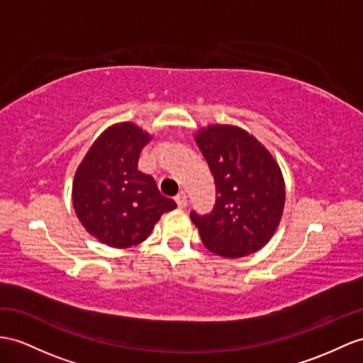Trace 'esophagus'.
Listing matches in <instances>:
<instances>
[{
	"instance_id": "esophagus-1",
	"label": "esophagus",
	"mask_w": 363,
	"mask_h": 363,
	"mask_svg": "<svg viewBox=\"0 0 363 363\" xmlns=\"http://www.w3.org/2000/svg\"><path fill=\"white\" fill-rule=\"evenodd\" d=\"M175 203H177V206L179 208H184L188 205V197H186V192H179V196L175 197Z\"/></svg>"
}]
</instances>
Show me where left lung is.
Returning a JSON list of instances; mask_svg holds the SVG:
<instances>
[{
  "label": "left lung",
  "mask_w": 363,
  "mask_h": 363,
  "mask_svg": "<svg viewBox=\"0 0 363 363\" xmlns=\"http://www.w3.org/2000/svg\"><path fill=\"white\" fill-rule=\"evenodd\" d=\"M216 183L209 216L191 212L201 242L220 257L238 259L262 250L285 208V180L272 154L248 130L209 125L194 135Z\"/></svg>",
  "instance_id": "obj_1"
}]
</instances>
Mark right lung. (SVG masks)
Returning <instances> with one entry per match:
<instances>
[{
  "label": "right lung",
  "instance_id": "add662e5",
  "mask_svg": "<svg viewBox=\"0 0 363 363\" xmlns=\"http://www.w3.org/2000/svg\"><path fill=\"white\" fill-rule=\"evenodd\" d=\"M151 138L135 123H115L96 137L75 171V214L87 233L111 248L145 242L164 212L177 208L137 167Z\"/></svg>",
  "mask_w": 363,
  "mask_h": 363
}]
</instances>
